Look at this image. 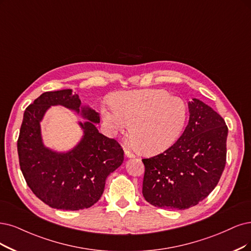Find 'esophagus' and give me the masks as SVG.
Instances as JSON below:
<instances>
[{
    "mask_svg": "<svg viewBox=\"0 0 251 251\" xmlns=\"http://www.w3.org/2000/svg\"><path fill=\"white\" fill-rule=\"evenodd\" d=\"M125 156L128 157V158H134V157H135V155L132 152H130L127 149H125Z\"/></svg>",
    "mask_w": 251,
    "mask_h": 251,
    "instance_id": "obj_1",
    "label": "esophagus"
}]
</instances>
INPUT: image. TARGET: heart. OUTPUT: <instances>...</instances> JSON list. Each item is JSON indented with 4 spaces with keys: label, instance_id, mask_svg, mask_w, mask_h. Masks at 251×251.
<instances>
[{
    "label": "heart",
    "instance_id": "obj_1",
    "mask_svg": "<svg viewBox=\"0 0 251 251\" xmlns=\"http://www.w3.org/2000/svg\"><path fill=\"white\" fill-rule=\"evenodd\" d=\"M113 106H102L101 115L113 133L130 126L129 136L145 155L165 151L177 141L186 122L185 102L164 90L127 91L116 94Z\"/></svg>",
    "mask_w": 251,
    "mask_h": 251
}]
</instances>
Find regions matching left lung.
<instances>
[{
	"label": "left lung",
	"instance_id": "1",
	"mask_svg": "<svg viewBox=\"0 0 251 251\" xmlns=\"http://www.w3.org/2000/svg\"><path fill=\"white\" fill-rule=\"evenodd\" d=\"M188 108V124L179 140L163 153L143 159V196L155 207L184 210L198 205L216 187L225 170V120L196 98Z\"/></svg>",
	"mask_w": 251,
	"mask_h": 251
}]
</instances>
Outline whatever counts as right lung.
<instances>
[{
  "label": "right lung",
  "instance_id": "right-lung-1",
  "mask_svg": "<svg viewBox=\"0 0 251 251\" xmlns=\"http://www.w3.org/2000/svg\"><path fill=\"white\" fill-rule=\"evenodd\" d=\"M52 105H62L88 121L79 123L81 142L68 152L46 148L42 142L40 122ZM99 114L81 106L71 89L45 92L25 110L17 140L21 170L35 196L54 209L76 211L90 208L103 193L108 175L123 163L124 151L114 138L96 128Z\"/></svg>",
  "mask_w": 251,
  "mask_h": 251
}]
</instances>
